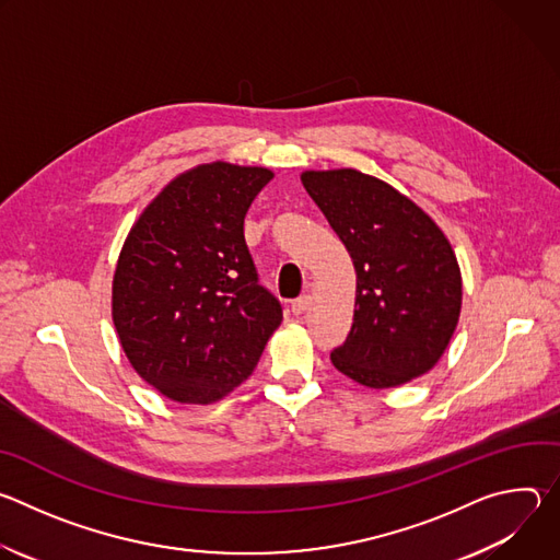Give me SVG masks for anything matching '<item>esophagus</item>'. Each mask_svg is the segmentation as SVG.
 Masks as SVG:
<instances>
[{
    "instance_id": "esophagus-1",
    "label": "esophagus",
    "mask_w": 560,
    "mask_h": 560,
    "mask_svg": "<svg viewBox=\"0 0 560 560\" xmlns=\"http://www.w3.org/2000/svg\"><path fill=\"white\" fill-rule=\"evenodd\" d=\"M310 303H312L310 296H299V299L292 301V312H294V314H303V312L310 307Z\"/></svg>"
}]
</instances>
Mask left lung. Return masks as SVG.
I'll use <instances>...</instances> for the list:
<instances>
[{
    "instance_id": "1",
    "label": "left lung",
    "mask_w": 560,
    "mask_h": 560,
    "mask_svg": "<svg viewBox=\"0 0 560 560\" xmlns=\"http://www.w3.org/2000/svg\"><path fill=\"white\" fill-rule=\"evenodd\" d=\"M301 184L357 272L352 330L332 350V365L372 389L430 372L450 346L463 301L445 232L410 197L361 171H303Z\"/></svg>"
}]
</instances>
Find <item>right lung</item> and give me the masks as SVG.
<instances>
[{
  "mask_svg": "<svg viewBox=\"0 0 560 560\" xmlns=\"http://www.w3.org/2000/svg\"><path fill=\"white\" fill-rule=\"evenodd\" d=\"M275 177L228 162L177 175L132 223L113 277V324L135 372L175 404L221 401L281 326L257 283L244 217Z\"/></svg>",
  "mask_w": 560,
  "mask_h": 560,
  "instance_id": "right-lung-1",
  "label": "right lung"
}]
</instances>
